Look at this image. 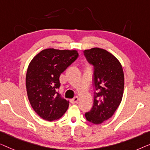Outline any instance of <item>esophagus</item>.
Masks as SVG:
<instances>
[{
	"label": "esophagus",
	"mask_w": 150,
	"mask_h": 150,
	"mask_svg": "<svg viewBox=\"0 0 150 150\" xmlns=\"http://www.w3.org/2000/svg\"><path fill=\"white\" fill-rule=\"evenodd\" d=\"M79 100V98H78L77 96H75V98H73L72 99H71L70 100V102L72 103V104H75V103H77V101Z\"/></svg>",
	"instance_id": "34e87169"
}]
</instances>
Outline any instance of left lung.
<instances>
[{"mask_svg":"<svg viewBox=\"0 0 150 150\" xmlns=\"http://www.w3.org/2000/svg\"><path fill=\"white\" fill-rule=\"evenodd\" d=\"M84 55L94 66V86L96 90L94 105L86 113L88 121L102 124L112 117L122 102L124 94V75L121 63L116 57L102 48L84 50Z\"/></svg>","mask_w":150,"mask_h":150,"instance_id":"obj_1","label":"left lung"}]
</instances>
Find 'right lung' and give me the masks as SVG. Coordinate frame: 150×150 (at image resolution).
Segmentation results:
<instances>
[{
	"label": "right lung",
	"instance_id": "add662e5",
	"mask_svg": "<svg viewBox=\"0 0 150 150\" xmlns=\"http://www.w3.org/2000/svg\"><path fill=\"white\" fill-rule=\"evenodd\" d=\"M77 50L48 48L30 61L27 69L26 87L33 109L43 120L52 122L64 115L69 101L61 98L57 89L60 74L77 58Z\"/></svg>",
	"mask_w": 150,
	"mask_h": 150
}]
</instances>
